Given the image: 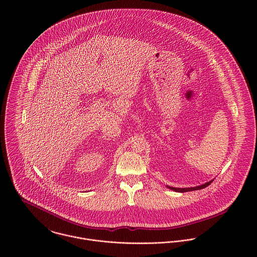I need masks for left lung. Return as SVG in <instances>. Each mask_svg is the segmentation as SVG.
<instances>
[{
  "instance_id": "8db88e82",
  "label": "left lung",
  "mask_w": 257,
  "mask_h": 257,
  "mask_svg": "<svg viewBox=\"0 0 257 257\" xmlns=\"http://www.w3.org/2000/svg\"><path fill=\"white\" fill-rule=\"evenodd\" d=\"M214 180H211L207 183L202 184L200 186H196V187H190V188H176V187H171V186H167L168 189L170 190H173L175 192H178V193H184V192H189V191H195V190H201V189H204L206 187H208L210 184L212 183Z\"/></svg>"
}]
</instances>
